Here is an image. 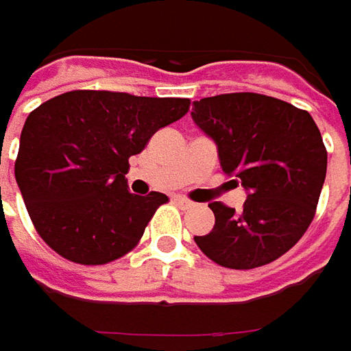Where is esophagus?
Here are the masks:
<instances>
[{"label": "esophagus", "mask_w": 351, "mask_h": 351, "mask_svg": "<svg viewBox=\"0 0 351 351\" xmlns=\"http://www.w3.org/2000/svg\"><path fill=\"white\" fill-rule=\"evenodd\" d=\"M175 202H176V206H178V208H182V210H190V208H194V202H190L188 198H182V196H176Z\"/></svg>", "instance_id": "obj_1"}]
</instances>
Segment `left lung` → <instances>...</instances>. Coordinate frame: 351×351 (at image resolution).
<instances>
[{"label": "left lung", "instance_id": "obj_1", "mask_svg": "<svg viewBox=\"0 0 351 351\" xmlns=\"http://www.w3.org/2000/svg\"><path fill=\"white\" fill-rule=\"evenodd\" d=\"M190 116L215 143L225 175L247 192L241 212L210 204L215 225L194 237L199 250L233 270L280 258L313 221L326 176V149L313 116L258 93L199 99Z\"/></svg>", "mask_w": 351, "mask_h": 351}]
</instances>
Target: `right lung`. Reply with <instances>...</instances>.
<instances>
[{"label": "right lung", "mask_w": 351, "mask_h": 351, "mask_svg": "<svg viewBox=\"0 0 351 351\" xmlns=\"http://www.w3.org/2000/svg\"><path fill=\"white\" fill-rule=\"evenodd\" d=\"M188 106V99L69 91L32 110L21 132L15 178L44 243L87 266L136 247L169 198L130 194L128 159Z\"/></svg>", "instance_id": "1"}]
</instances>
